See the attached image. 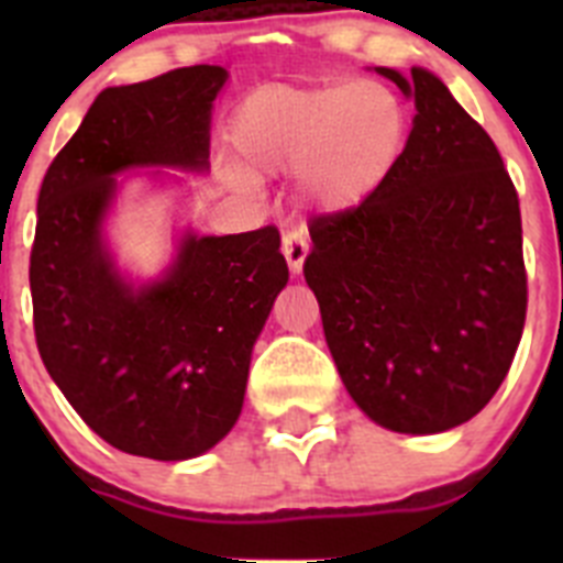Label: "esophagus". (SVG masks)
<instances>
[{
    "instance_id": "1",
    "label": "esophagus",
    "mask_w": 563,
    "mask_h": 563,
    "mask_svg": "<svg viewBox=\"0 0 563 563\" xmlns=\"http://www.w3.org/2000/svg\"><path fill=\"white\" fill-rule=\"evenodd\" d=\"M282 253H285L290 271L301 273L307 253H310V239H307V233L305 231H287L285 239H282Z\"/></svg>"
}]
</instances>
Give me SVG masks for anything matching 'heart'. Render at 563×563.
Returning <instances> with one entry per match:
<instances>
[{"instance_id":"heart-1","label":"heart","mask_w":563,"mask_h":563,"mask_svg":"<svg viewBox=\"0 0 563 563\" xmlns=\"http://www.w3.org/2000/svg\"><path fill=\"white\" fill-rule=\"evenodd\" d=\"M409 132V103L380 81L262 87L231 118L239 166L256 177L296 172L307 200L327 211L372 200L395 174ZM231 180L253 186L239 168Z\"/></svg>"}]
</instances>
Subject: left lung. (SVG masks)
Instances as JSON below:
<instances>
[{
	"label": "left lung",
	"mask_w": 563,
	"mask_h": 563,
	"mask_svg": "<svg viewBox=\"0 0 563 563\" xmlns=\"http://www.w3.org/2000/svg\"><path fill=\"white\" fill-rule=\"evenodd\" d=\"M377 73L415 98L409 143L372 200L310 222L305 278L363 415L440 434L485 409L521 341L519 194L490 134L434 73Z\"/></svg>",
	"instance_id": "8db88e82"
}]
</instances>
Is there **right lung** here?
<instances>
[{"label":"right lung","mask_w":563,"mask_h":563,"mask_svg":"<svg viewBox=\"0 0 563 563\" xmlns=\"http://www.w3.org/2000/svg\"><path fill=\"white\" fill-rule=\"evenodd\" d=\"M225 78V67L194 64L103 89L38 191L30 251L38 355L89 429L148 460H191L233 429L253 343L290 276L273 225L186 233L166 276L143 287L118 273L103 242L114 174L206 172Z\"/></svg>","instance_id":"obj_1"}]
</instances>
